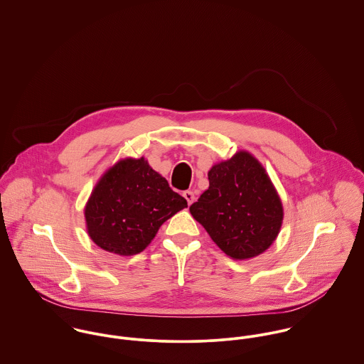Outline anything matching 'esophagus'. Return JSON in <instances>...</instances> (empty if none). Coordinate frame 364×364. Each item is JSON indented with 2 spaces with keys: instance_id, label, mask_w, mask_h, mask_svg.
<instances>
[{
  "instance_id": "obj_1",
  "label": "esophagus",
  "mask_w": 364,
  "mask_h": 364,
  "mask_svg": "<svg viewBox=\"0 0 364 364\" xmlns=\"http://www.w3.org/2000/svg\"><path fill=\"white\" fill-rule=\"evenodd\" d=\"M183 196H184V198L188 202V205H191V203L194 202V200H196V196H194L193 191H184Z\"/></svg>"
}]
</instances>
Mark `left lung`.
<instances>
[{"label": "left lung", "instance_id": "1", "mask_svg": "<svg viewBox=\"0 0 364 364\" xmlns=\"http://www.w3.org/2000/svg\"><path fill=\"white\" fill-rule=\"evenodd\" d=\"M208 180V190L190 212L210 239L233 259H248L268 250L279 235L283 208L262 164L240 151L212 166Z\"/></svg>", "mask_w": 364, "mask_h": 364}]
</instances>
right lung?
I'll return each mask as SVG.
<instances>
[{"mask_svg":"<svg viewBox=\"0 0 364 364\" xmlns=\"http://www.w3.org/2000/svg\"><path fill=\"white\" fill-rule=\"evenodd\" d=\"M183 208L187 201L144 158H128L110 167L95 186L85 206L87 235L109 252L134 255Z\"/></svg>","mask_w":364,"mask_h":364,"instance_id":"1","label":"right lung"}]
</instances>
